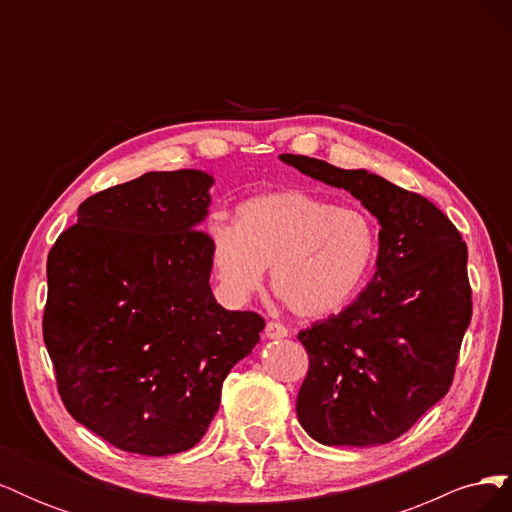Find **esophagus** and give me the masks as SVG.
Listing matches in <instances>:
<instances>
[{
	"label": "esophagus",
	"instance_id": "34e87169",
	"mask_svg": "<svg viewBox=\"0 0 512 512\" xmlns=\"http://www.w3.org/2000/svg\"><path fill=\"white\" fill-rule=\"evenodd\" d=\"M265 335H267V339H284V337H288V329L284 327L282 322H267V327H265Z\"/></svg>",
	"mask_w": 512,
	"mask_h": 512
}]
</instances>
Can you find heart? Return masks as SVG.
<instances>
[{
  "label": "heart",
  "instance_id": "1",
  "mask_svg": "<svg viewBox=\"0 0 512 512\" xmlns=\"http://www.w3.org/2000/svg\"><path fill=\"white\" fill-rule=\"evenodd\" d=\"M209 260L224 297L245 303L265 282L292 314L322 318L346 305L374 265L378 228L356 207H337L305 190L243 200L235 224L207 230Z\"/></svg>",
  "mask_w": 512,
  "mask_h": 512
}]
</instances>
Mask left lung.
Returning <instances> with one entry per match:
<instances>
[{"instance_id": "8db88e82", "label": "left lung", "mask_w": 512, "mask_h": 512, "mask_svg": "<svg viewBox=\"0 0 512 512\" xmlns=\"http://www.w3.org/2000/svg\"><path fill=\"white\" fill-rule=\"evenodd\" d=\"M280 160L350 192L380 224L374 280L344 312L299 333L309 354L299 423L327 446L386 444L451 389L472 318L468 247L427 198L365 168Z\"/></svg>"}]
</instances>
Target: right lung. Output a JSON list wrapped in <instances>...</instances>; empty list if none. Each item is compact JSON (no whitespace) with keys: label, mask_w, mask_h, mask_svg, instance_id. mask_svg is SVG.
I'll use <instances>...</instances> for the list:
<instances>
[{"label":"right lung","mask_w":512,"mask_h":512,"mask_svg":"<svg viewBox=\"0 0 512 512\" xmlns=\"http://www.w3.org/2000/svg\"><path fill=\"white\" fill-rule=\"evenodd\" d=\"M213 183L181 168L98 192L46 260L42 331L61 401L121 451L164 457L200 442L222 382L265 329L211 292L200 228Z\"/></svg>","instance_id":"1"}]
</instances>
